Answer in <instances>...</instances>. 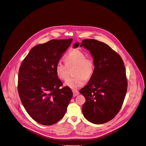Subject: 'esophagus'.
Listing matches in <instances>:
<instances>
[{
	"label": "esophagus",
	"instance_id": "esophagus-1",
	"mask_svg": "<svg viewBox=\"0 0 146 146\" xmlns=\"http://www.w3.org/2000/svg\"><path fill=\"white\" fill-rule=\"evenodd\" d=\"M72 92H73V96L74 97H76L77 96H78L79 94V92L77 90H73Z\"/></svg>",
	"mask_w": 146,
	"mask_h": 146
}]
</instances>
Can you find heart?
Returning <instances> with one entry per match:
<instances>
[{
    "label": "heart",
    "instance_id": "b5f03b06",
    "mask_svg": "<svg viewBox=\"0 0 146 146\" xmlns=\"http://www.w3.org/2000/svg\"><path fill=\"white\" fill-rule=\"evenodd\" d=\"M65 63L58 61L55 66V72L56 77L61 80L68 78V70L75 66L74 75L75 77L69 78L64 83V85L71 89H76L85 85L86 79H90L93 75L95 70L94 60L87 58L84 52L78 48L70 50L64 57Z\"/></svg>",
    "mask_w": 146,
    "mask_h": 146
}]
</instances>
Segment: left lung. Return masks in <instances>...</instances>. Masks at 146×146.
I'll return each instance as SVG.
<instances>
[{
    "label": "left lung",
    "mask_w": 146,
    "mask_h": 146,
    "mask_svg": "<svg viewBox=\"0 0 146 146\" xmlns=\"http://www.w3.org/2000/svg\"><path fill=\"white\" fill-rule=\"evenodd\" d=\"M78 46L76 42L74 48ZM80 46L90 51L95 63L93 75L80 90L86 99L82 112L88 121L102 124L115 117L122 106L127 90L124 63L121 56L104 42L86 39Z\"/></svg>",
    "instance_id": "8db88e82"
}]
</instances>
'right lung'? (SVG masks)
<instances>
[{
  "instance_id": "1",
  "label": "right lung",
  "mask_w": 146,
  "mask_h": 146,
  "mask_svg": "<svg viewBox=\"0 0 146 146\" xmlns=\"http://www.w3.org/2000/svg\"><path fill=\"white\" fill-rule=\"evenodd\" d=\"M72 39H52L33 47L22 63L18 74V93L26 111L44 125L59 121L66 112L73 93L55 72V64Z\"/></svg>"
}]
</instances>
